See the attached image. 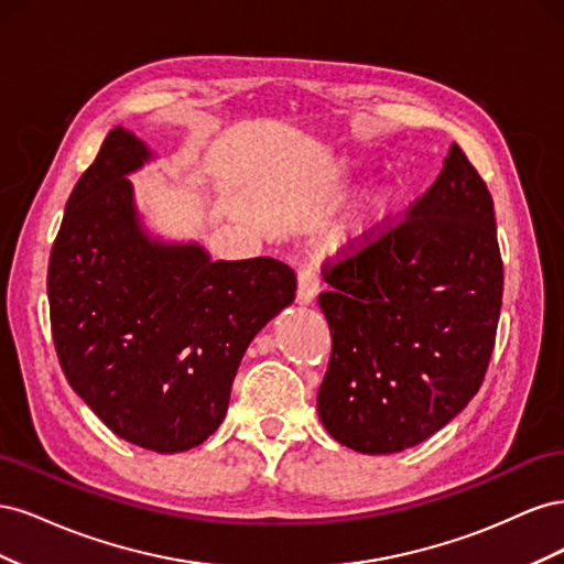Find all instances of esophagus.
<instances>
[{
	"label": "esophagus",
	"instance_id": "1",
	"mask_svg": "<svg viewBox=\"0 0 564 564\" xmlns=\"http://www.w3.org/2000/svg\"><path fill=\"white\" fill-rule=\"evenodd\" d=\"M319 292V280H317V272L313 265H303L299 270V292H296V299L301 305H308L315 301Z\"/></svg>",
	"mask_w": 564,
	"mask_h": 564
}]
</instances>
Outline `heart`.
<instances>
[{"instance_id": "1", "label": "heart", "mask_w": 564, "mask_h": 564, "mask_svg": "<svg viewBox=\"0 0 564 564\" xmlns=\"http://www.w3.org/2000/svg\"><path fill=\"white\" fill-rule=\"evenodd\" d=\"M400 197H402L400 185L392 181L373 187L360 207L350 214L346 224L334 232V242L338 247H346V245H362L371 240L373 235H379V230H383L392 212H395Z\"/></svg>"}]
</instances>
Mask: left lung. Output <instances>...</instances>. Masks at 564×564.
<instances>
[{"mask_svg": "<svg viewBox=\"0 0 564 564\" xmlns=\"http://www.w3.org/2000/svg\"><path fill=\"white\" fill-rule=\"evenodd\" d=\"M322 270L327 433L355 452L395 454L445 429L482 386L503 294L494 202L464 150L452 143L400 226Z\"/></svg>", "mask_w": 564, "mask_h": 564, "instance_id": "8db88e82", "label": "left lung"}]
</instances>
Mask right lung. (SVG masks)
<instances>
[{"label": "right lung", "instance_id": "right-lung-1", "mask_svg": "<svg viewBox=\"0 0 564 564\" xmlns=\"http://www.w3.org/2000/svg\"><path fill=\"white\" fill-rule=\"evenodd\" d=\"M152 158L124 127L106 135L65 204L46 292L67 383L115 435L176 454L224 423L237 367L296 299V275L150 235L127 176Z\"/></svg>", "mask_w": 564, "mask_h": 564}]
</instances>
